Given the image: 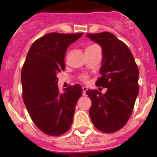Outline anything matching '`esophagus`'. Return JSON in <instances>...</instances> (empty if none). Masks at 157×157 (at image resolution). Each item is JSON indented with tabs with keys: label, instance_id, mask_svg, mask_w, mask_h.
I'll return each mask as SVG.
<instances>
[{
	"label": "esophagus",
	"instance_id": "obj_1",
	"mask_svg": "<svg viewBox=\"0 0 157 157\" xmlns=\"http://www.w3.org/2000/svg\"><path fill=\"white\" fill-rule=\"evenodd\" d=\"M82 90H83V95H85V94H86V91L88 90V88L85 86H83V88H82Z\"/></svg>",
	"mask_w": 157,
	"mask_h": 157
}]
</instances>
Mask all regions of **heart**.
Returning <instances> with one entry per match:
<instances>
[{"label": "heart", "instance_id": "b5f03b06", "mask_svg": "<svg viewBox=\"0 0 157 157\" xmlns=\"http://www.w3.org/2000/svg\"><path fill=\"white\" fill-rule=\"evenodd\" d=\"M92 47V46H91ZM83 79H86V77H83Z\"/></svg>", "mask_w": 157, "mask_h": 157}]
</instances>
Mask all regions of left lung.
<instances>
[{
  "label": "left lung",
  "mask_w": 157,
  "mask_h": 157,
  "mask_svg": "<svg viewBox=\"0 0 157 157\" xmlns=\"http://www.w3.org/2000/svg\"><path fill=\"white\" fill-rule=\"evenodd\" d=\"M87 37L102 48V63L96 82L107 88L105 94L89 90L92 101L90 116L94 125L102 132L121 130L130 119L139 94V70L129 48L108 32L87 34Z\"/></svg>",
  "instance_id": "left-lung-1"
}]
</instances>
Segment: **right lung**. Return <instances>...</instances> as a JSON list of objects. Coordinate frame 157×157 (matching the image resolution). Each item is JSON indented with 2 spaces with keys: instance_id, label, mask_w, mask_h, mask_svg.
Masks as SVG:
<instances>
[{
  "instance_id": "1",
  "label": "right lung",
  "mask_w": 157,
  "mask_h": 157,
  "mask_svg": "<svg viewBox=\"0 0 157 157\" xmlns=\"http://www.w3.org/2000/svg\"><path fill=\"white\" fill-rule=\"evenodd\" d=\"M83 33H48L33 42L21 70L23 100L36 126L49 136H60L70 129L75 106L83 90L79 84L59 92L58 77L64 70L68 46Z\"/></svg>"
}]
</instances>
